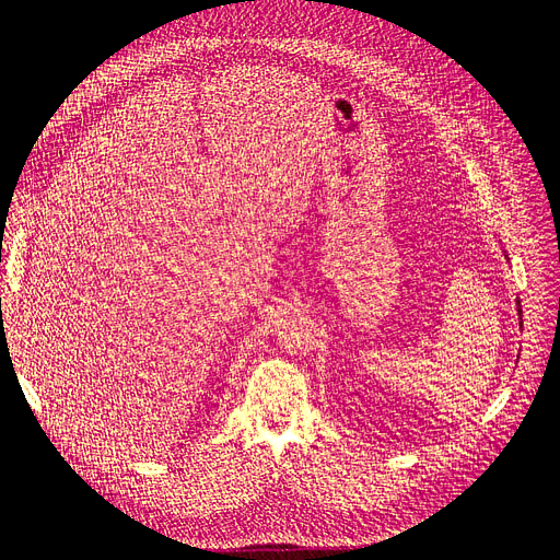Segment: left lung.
Segmentation results:
<instances>
[{
  "label": "left lung",
  "instance_id": "obj_1",
  "mask_svg": "<svg viewBox=\"0 0 560 560\" xmlns=\"http://www.w3.org/2000/svg\"><path fill=\"white\" fill-rule=\"evenodd\" d=\"M504 257H506V254H504ZM506 259H510V257H506ZM516 313H518V319H521V317H523V315H521V301H516ZM518 325L523 327V319L518 322Z\"/></svg>",
  "mask_w": 560,
  "mask_h": 560
}]
</instances>
